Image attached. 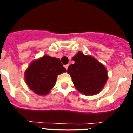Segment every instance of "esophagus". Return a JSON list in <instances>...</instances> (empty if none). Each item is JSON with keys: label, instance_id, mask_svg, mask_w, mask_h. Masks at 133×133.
I'll use <instances>...</instances> for the list:
<instances>
[{"label": "esophagus", "instance_id": "34e87169", "mask_svg": "<svg viewBox=\"0 0 133 133\" xmlns=\"http://www.w3.org/2000/svg\"><path fill=\"white\" fill-rule=\"evenodd\" d=\"M64 67H65L66 69H67L68 67H69V64H66V65H64Z\"/></svg>", "mask_w": 133, "mask_h": 133}]
</instances>
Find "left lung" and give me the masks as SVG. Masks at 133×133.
<instances>
[{"label":"left lung","mask_w":133,"mask_h":133,"mask_svg":"<svg viewBox=\"0 0 133 133\" xmlns=\"http://www.w3.org/2000/svg\"><path fill=\"white\" fill-rule=\"evenodd\" d=\"M74 64L67 69L75 88L81 93L93 95L103 89L108 79L107 71L97 59L78 52L72 58Z\"/></svg>","instance_id":"1"}]
</instances>
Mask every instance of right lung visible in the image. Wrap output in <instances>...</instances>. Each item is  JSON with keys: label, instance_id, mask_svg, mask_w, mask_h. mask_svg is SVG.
<instances>
[{"label": "right lung", "instance_id": "1", "mask_svg": "<svg viewBox=\"0 0 133 133\" xmlns=\"http://www.w3.org/2000/svg\"><path fill=\"white\" fill-rule=\"evenodd\" d=\"M65 72L59 58L44 55L29 65L25 72L26 83L35 93L45 95L56 84L57 76Z\"/></svg>", "mask_w": 133, "mask_h": 133}]
</instances>
